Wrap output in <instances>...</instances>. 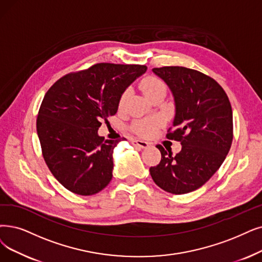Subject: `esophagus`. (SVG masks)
<instances>
[{
  "mask_svg": "<svg viewBox=\"0 0 262 262\" xmlns=\"http://www.w3.org/2000/svg\"><path fill=\"white\" fill-rule=\"evenodd\" d=\"M131 143H132L134 146H138V147L143 148V149H144V148H147L148 146H149V144H148L147 142L141 141V140H132Z\"/></svg>",
  "mask_w": 262,
  "mask_h": 262,
  "instance_id": "1",
  "label": "esophagus"
}]
</instances>
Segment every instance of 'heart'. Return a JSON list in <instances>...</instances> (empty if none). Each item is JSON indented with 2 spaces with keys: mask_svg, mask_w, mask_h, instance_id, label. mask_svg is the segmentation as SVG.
I'll return each mask as SVG.
<instances>
[{
  "mask_svg": "<svg viewBox=\"0 0 262 262\" xmlns=\"http://www.w3.org/2000/svg\"><path fill=\"white\" fill-rule=\"evenodd\" d=\"M141 89L143 90L144 95L148 99L157 95V93L166 91L164 82L155 76L145 77L141 81ZM128 97H129V92L124 91L119 99V107L124 105V103L128 100ZM159 125H160L159 119H146V120H139L135 122L133 124V129L138 134L142 135V137H149V135L152 134L154 131L159 127Z\"/></svg>",
  "mask_w": 262,
  "mask_h": 262,
  "instance_id": "obj_1",
  "label": "heart"
}]
</instances>
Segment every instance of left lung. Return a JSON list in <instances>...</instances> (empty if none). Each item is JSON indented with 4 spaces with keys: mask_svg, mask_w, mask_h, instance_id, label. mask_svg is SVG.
I'll use <instances>...</instances> for the list:
<instances>
[{
    "mask_svg": "<svg viewBox=\"0 0 262 262\" xmlns=\"http://www.w3.org/2000/svg\"><path fill=\"white\" fill-rule=\"evenodd\" d=\"M152 72L172 91L175 129L170 128L166 138L181 142L182 150L173 156L157 145L161 161L149 172L156 185L166 192H191L215 174L231 147V104L223 87L201 72L184 67L155 68Z\"/></svg>",
    "mask_w": 262,
    "mask_h": 262,
    "instance_id": "left-lung-1",
    "label": "left lung"
}]
</instances>
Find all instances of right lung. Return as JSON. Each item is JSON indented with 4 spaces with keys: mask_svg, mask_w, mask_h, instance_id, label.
<instances>
[{
    "mask_svg": "<svg viewBox=\"0 0 262 262\" xmlns=\"http://www.w3.org/2000/svg\"><path fill=\"white\" fill-rule=\"evenodd\" d=\"M146 66L98 63L58 79L40 104L36 130L48 169L68 190L96 194L113 177L119 141L98 134L101 121L117 113L119 99Z\"/></svg>",
    "mask_w": 262,
    "mask_h": 262,
    "instance_id": "add662e5",
    "label": "right lung"
}]
</instances>
